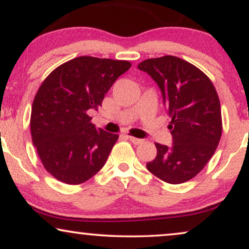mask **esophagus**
I'll list each match as a JSON object with an SVG mask.
<instances>
[{
    "label": "esophagus",
    "instance_id": "34e87169",
    "mask_svg": "<svg viewBox=\"0 0 249 249\" xmlns=\"http://www.w3.org/2000/svg\"><path fill=\"white\" fill-rule=\"evenodd\" d=\"M128 137V139L129 141H130L132 144H135V145H139V144H142V139H141V138H136V137H132V136H127Z\"/></svg>",
    "mask_w": 249,
    "mask_h": 249
}]
</instances>
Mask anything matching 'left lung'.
<instances>
[{
    "mask_svg": "<svg viewBox=\"0 0 249 249\" xmlns=\"http://www.w3.org/2000/svg\"><path fill=\"white\" fill-rule=\"evenodd\" d=\"M161 89L171 118L172 145L156 142L158 154L147 170L168 183H182L202 171L222 135L221 107L212 81L192 63L165 55L138 64Z\"/></svg>",
    "mask_w": 249,
    "mask_h": 249,
    "instance_id": "8db88e82",
    "label": "left lung"
}]
</instances>
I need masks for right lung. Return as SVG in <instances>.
<instances>
[{"instance_id":"1","label":"right lung","mask_w":249,"mask_h":249,"mask_svg":"<svg viewBox=\"0 0 249 249\" xmlns=\"http://www.w3.org/2000/svg\"><path fill=\"white\" fill-rule=\"evenodd\" d=\"M128 61L79 56L61 64L40 85L33 102L30 131L44 168L68 185H79L107 162L118 135L96 128L97 110Z\"/></svg>"}]
</instances>
